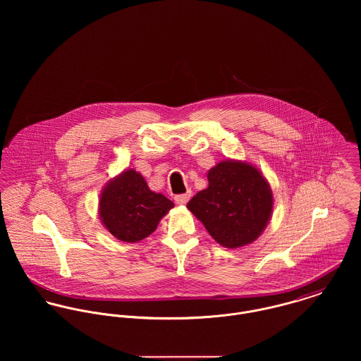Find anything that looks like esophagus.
I'll use <instances>...</instances> for the list:
<instances>
[{
	"instance_id": "obj_1",
	"label": "esophagus",
	"mask_w": 361,
	"mask_h": 361,
	"mask_svg": "<svg viewBox=\"0 0 361 361\" xmlns=\"http://www.w3.org/2000/svg\"><path fill=\"white\" fill-rule=\"evenodd\" d=\"M190 196H192V192H190V190L186 192V193H183V195H176V196H175V202H176V204H186V203L189 202Z\"/></svg>"
}]
</instances>
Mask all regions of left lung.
<instances>
[{
    "instance_id": "left-lung-1",
    "label": "left lung",
    "mask_w": 361,
    "mask_h": 361,
    "mask_svg": "<svg viewBox=\"0 0 361 361\" xmlns=\"http://www.w3.org/2000/svg\"><path fill=\"white\" fill-rule=\"evenodd\" d=\"M207 178L208 188L193 196L188 208L225 247L256 240L272 211V193L262 175L246 162L222 161Z\"/></svg>"
}]
</instances>
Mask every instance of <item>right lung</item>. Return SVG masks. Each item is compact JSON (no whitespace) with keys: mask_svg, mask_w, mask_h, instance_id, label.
Masks as SVG:
<instances>
[{"mask_svg":"<svg viewBox=\"0 0 361 361\" xmlns=\"http://www.w3.org/2000/svg\"><path fill=\"white\" fill-rule=\"evenodd\" d=\"M172 207L169 199L149 189L139 172L129 169L104 189L100 216L116 239L132 243L153 233L159 219Z\"/></svg>","mask_w":361,"mask_h":361,"instance_id":"right-lung-1","label":"right lung"}]
</instances>
